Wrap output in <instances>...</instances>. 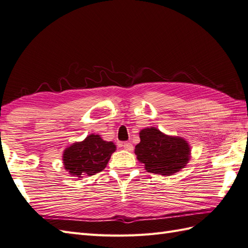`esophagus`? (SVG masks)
Returning a JSON list of instances; mask_svg holds the SVG:
<instances>
[{
    "mask_svg": "<svg viewBox=\"0 0 248 248\" xmlns=\"http://www.w3.org/2000/svg\"><path fill=\"white\" fill-rule=\"evenodd\" d=\"M122 145L125 151H129V152L133 151V144L131 142H124Z\"/></svg>",
    "mask_w": 248,
    "mask_h": 248,
    "instance_id": "1",
    "label": "esophagus"
}]
</instances>
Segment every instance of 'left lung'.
<instances>
[{
	"instance_id": "left-lung-1",
	"label": "left lung",
	"mask_w": 248,
	"mask_h": 248,
	"mask_svg": "<svg viewBox=\"0 0 248 248\" xmlns=\"http://www.w3.org/2000/svg\"><path fill=\"white\" fill-rule=\"evenodd\" d=\"M139 137L135 154L149 173L174 175L185 169L192 157L190 145L183 137L164 134L154 126L142 129Z\"/></svg>"
}]
</instances>
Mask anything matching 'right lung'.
Returning a JSON list of instances; mask_svg holds the SVG:
<instances>
[{"label":"right lung","mask_w":248,"mask_h":248,"mask_svg":"<svg viewBox=\"0 0 248 248\" xmlns=\"http://www.w3.org/2000/svg\"><path fill=\"white\" fill-rule=\"evenodd\" d=\"M116 151L113 141H106L98 134L88 135L63 150L62 164L70 175L78 179L101 172Z\"/></svg>","instance_id":"add662e5"}]
</instances>
